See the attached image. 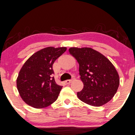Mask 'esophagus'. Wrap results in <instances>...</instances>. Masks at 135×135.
Wrapping results in <instances>:
<instances>
[{"label": "esophagus", "instance_id": "1", "mask_svg": "<svg viewBox=\"0 0 135 135\" xmlns=\"http://www.w3.org/2000/svg\"><path fill=\"white\" fill-rule=\"evenodd\" d=\"M74 79H68V80H66V81H65V83H66V84H70V83L72 81L74 80Z\"/></svg>", "mask_w": 135, "mask_h": 135}]
</instances>
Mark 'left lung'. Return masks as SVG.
Returning <instances> with one entry per match:
<instances>
[{"instance_id": "obj_1", "label": "left lung", "mask_w": 135, "mask_h": 135, "mask_svg": "<svg viewBox=\"0 0 135 135\" xmlns=\"http://www.w3.org/2000/svg\"><path fill=\"white\" fill-rule=\"evenodd\" d=\"M79 63L83 88L78 92L81 101L94 107L109 102L116 93L120 84L118 72L111 62L91 48L72 47L69 49Z\"/></svg>"}]
</instances>
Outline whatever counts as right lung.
I'll use <instances>...</instances> for the list:
<instances>
[{
	"label": "right lung",
	"instance_id": "right-lung-1",
	"mask_svg": "<svg viewBox=\"0 0 135 135\" xmlns=\"http://www.w3.org/2000/svg\"><path fill=\"white\" fill-rule=\"evenodd\" d=\"M66 50V47L45 48L34 53L22 66L17 78V87L28 105L45 108L57 99L63 86L58 85L52 77V66Z\"/></svg>",
	"mask_w": 135,
	"mask_h": 135
}]
</instances>
